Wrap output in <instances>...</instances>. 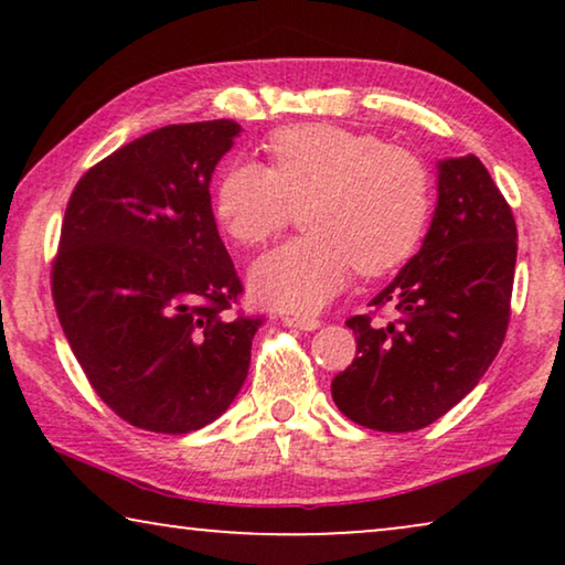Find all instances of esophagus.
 Wrapping results in <instances>:
<instances>
[{
	"mask_svg": "<svg viewBox=\"0 0 565 565\" xmlns=\"http://www.w3.org/2000/svg\"><path fill=\"white\" fill-rule=\"evenodd\" d=\"M285 327L292 329H303V331H316L321 327V321L316 316H282Z\"/></svg>",
	"mask_w": 565,
	"mask_h": 565,
	"instance_id": "34e87169",
	"label": "esophagus"
}]
</instances>
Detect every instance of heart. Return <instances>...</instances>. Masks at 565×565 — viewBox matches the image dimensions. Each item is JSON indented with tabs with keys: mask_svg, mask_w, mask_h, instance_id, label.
Returning <instances> with one entry per match:
<instances>
[{
	"mask_svg": "<svg viewBox=\"0 0 565 565\" xmlns=\"http://www.w3.org/2000/svg\"><path fill=\"white\" fill-rule=\"evenodd\" d=\"M269 169L234 164L215 190V215L244 246L275 238L303 205L306 236L254 262V298L311 313L327 306L352 269L377 277L419 249L431 211V182L416 153L331 122L277 130Z\"/></svg>",
	"mask_w": 565,
	"mask_h": 565,
	"instance_id": "heart-1",
	"label": "heart"
}]
</instances>
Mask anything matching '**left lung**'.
I'll use <instances>...</instances> for the list:
<instances>
[{
	"mask_svg": "<svg viewBox=\"0 0 565 565\" xmlns=\"http://www.w3.org/2000/svg\"><path fill=\"white\" fill-rule=\"evenodd\" d=\"M516 265L512 207L481 159L437 164V207L419 254L370 300L398 319L352 316L358 358L331 381L347 419L377 431L437 422L476 388L509 327Z\"/></svg>",
	"mask_w": 565,
	"mask_h": 565,
	"instance_id": "left-lung-1",
	"label": "left lung"
}]
</instances>
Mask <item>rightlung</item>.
Masks as SVG:
<instances>
[{"label":"right lung","mask_w":565,"mask_h":565,"mask_svg":"<svg viewBox=\"0 0 565 565\" xmlns=\"http://www.w3.org/2000/svg\"><path fill=\"white\" fill-rule=\"evenodd\" d=\"M242 126L184 122L113 151L68 198L51 290L61 329L120 419L188 435L226 412L262 319L218 236L211 177Z\"/></svg>","instance_id":"1"}]
</instances>
